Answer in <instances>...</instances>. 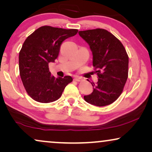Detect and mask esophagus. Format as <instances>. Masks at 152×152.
<instances>
[{
  "instance_id": "esophagus-1",
  "label": "esophagus",
  "mask_w": 152,
  "mask_h": 152,
  "mask_svg": "<svg viewBox=\"0 0 152 152\" xmlns=\"http://www.w3.org/2000/svg\"><path fill=\"white\" fill-rule=\"evenodd\" d=\"M74 80L77 81V82H80V81L82 80V78L81 77H79V76H75L74 77Z\"/></svg>"
}]
</instances>
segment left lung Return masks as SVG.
<instances>
[{
    "instance_id": "8db88e82",
    "label": "left lung",
    "mask_w": 152,
    "mask_h": 152,
    "mask_svg": "<svg viewBox=\"0 0 152 152\" xmlns=\"http://www.w3.org/2000/svg\"><path fill=\"white\" fill-rule=\"evenodd\" d=\"M79 34L90 46L93 66L98 76L93 91L84 95L87 102L97 107L111 104L123 91L128 77L129 57L122 43L104 29L80 31Z\"/></svg>"
}]
</instances>
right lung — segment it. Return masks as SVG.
<instances>
[{"instance_id": "right-lung-1", "label": "right lung", "mask_w": 152, "mask_h": 152, "mask_svg": "<svg viewBox=\"0 0 152 152\" xmlns=\"http://www.w3.org/2000/svg\"><path fill=\"white\" fill-rule=\"evenodd\" d=\"M77 31L42 26L24 41L18 57L20 76L28 94L35 101L49 103L57 100L72 81L70 76L56 78L52 75L48 64L57 58L61 43Z\"/></svg>"}]
</instances>
